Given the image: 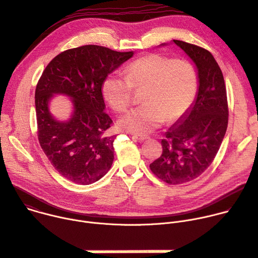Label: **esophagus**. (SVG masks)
<instances>
[{
  "label": "esophagus",
  "mask_w": 258,
  "mask_h": 258,
  "mask_svg": "<svg viewBox=\"0 0 258 258\" xmlns=\"http://www.w3.org/2000/svg\"><path fill=\"white\" fill-rule=\"evenodd\" d=\"M133 138L134 140H137V141H140V142H144V141H146V140H148V136L147 135H140V134H134L133 135Z\"/></svg>",
  "instance_id": "obj_1"
}]
</instances>
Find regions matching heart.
Listing matches in <instances>:
<instances>
[{
    "mask_svg": "<svg viewBox=\"0 0 258 258\" xmlns=\"http://www.w3.org/2000/svg\"><path fill=\"white\" fill-rule=\"evenodd\" d=\"M126 76L111 73L102 84V95L116 111H125L133 99V88L147 87L145 104L137 106L118 121L121 129L145 134L166 122L182 118L191 108L198 89L195 67L187 60L147 54L125 68Z\"/></svg>",
    "mask_w": 258,
    "mask_h": 258,
    "instance_id": "obj_1",
    "label": "heart"
}]
</instances>
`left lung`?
Here are the masks:
<instances>
[{
	"label": "left lung",
	"mask_w": 258,
	"mask_h": 258,
	"mask_svg": "<svg viewBox=\"0 0 258 258\" xmlns=\"http://www.w3.org/2000/svg\"><path fill=\"white\" fill-rule=\"evenodd\" d=\"M194 62L198 92L190 110L165 133L162 154L150 164L152 172L169 185L190 182L213 162L228 124V103L222 71L213 54L195 44L173 40Z\"/></svg>",
	"instance_id": "1"
}]
</instances>
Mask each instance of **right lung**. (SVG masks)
Masks as SVG:
<instances>
[{"label":"right lung","mask_w":258,"mask_h":258,"mask_svg":"<svg viewBox=\"0 0 258 258\" xmlns=\"http://www.w3.org/2000/svg\"><path fill=\"white\" fill-rule=\"evenodd\" d=\"M133 55L104 46L84 45L54 56L39 78L35 91L38 141L54 169L78 185H90L104 176L113 161L116 135L104 111L102 84L105 77ZM53 93L74 100V114L58 122L48 110Z\"/></svg>","instance_id":"right-lung-1"}]
</instances>
